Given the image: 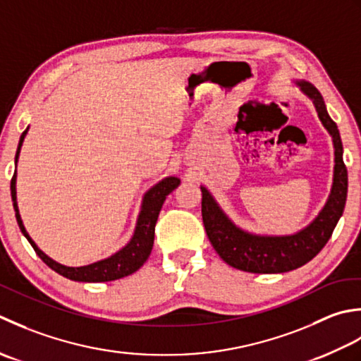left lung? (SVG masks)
<instances>
[{"mask_svg": "<svg viewBox=\"0 0 361 361\" xmlns=\"http://www.w3.org/2000/svg\"><path fill=\"white\" fill-rule=\"evenodd\" d=\"M300 92L313 101L322 126L332 135L335 148L334 183L324 209L313 221L293 235H255L235 226L209 190L202 191V221L215 251L231 267L254 274H276L296 269L310 262L326 246L341 218L348 197V170L343 161V143L336 123L330 118L321 93L313 84L296 80Z\"/></svg>", "mask_w": 361, "mask_h": 361, "instance_id": "1", "label": "left lung"}]
</instances>
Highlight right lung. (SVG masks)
<instances>
[{"mask_svg":"<svg viewBox=\"0 0 361 361\" xmlns=\"http://www.w3.org/2000/svg\"><path fill=\"white\" fill-rule=\"evenodd\" d=\"M26 132H27V129L20 137V143H18L17 154H16V165L18 161L20 149H21V145H23V140L26 137ZM16 183H17V170H16V173H13V178L11 180V195H12V201H13V209H16V218H17V223L20 226V231L27 238V241L31 243V246L34 247L35 254L39 255L51 269L56 271L57 274L67 277V279H70V281L109 282V281H116V279L126 277L132 273H135V271L140 267H143V263L148 260V257L152 251L154 231H156V223H157L160 209H161V205H164L166 196L170 195L174 188L179 187L180 179L174 178V176H170V178H165L164 180L156 183V185H154L151 190L146 191L143 202H142V210H140V215L137 219L134 237L130 238V241L126 246L120 249L118 252H115L114 255H110L109 259L94 262L92 264H87V267H79V268L65 267V264L57 263L53 259H49L45 252H42L40 249L37 247L32 238L29 237V233L26 232L23 221H21L18 205H17Z\"/></svg>","mask_w":361,"mask_h":361,"instance_id":"1","label":"right lung"}]
</instances>
